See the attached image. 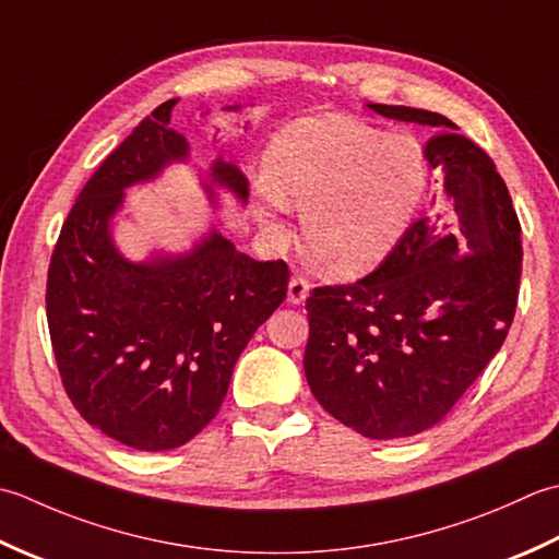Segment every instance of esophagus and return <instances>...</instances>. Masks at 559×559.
<instances>
[{
	"label": "esophagus",
	"mask_w": 559,
	"mask_h": 559,
	"mask_svg": "<svg viewBox=\"0 0 559 559\" xmlns=\"http://www.w3.org/2000/svg\"><path fill=\"white\" fill-rule=\"evenodd\" d=\"M311 284L304 277H292L289 280V289H287V301L289 304H304L306 296H309Z\"/></svg>",
	"instance_id": "esophagus-1"
}]
</instances>
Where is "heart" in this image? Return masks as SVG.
Returning a JSON list of instances; mask_svg holds the SVG:
<instances>
[{
	"mask_svg": "<svg viewBox=\"0 0 559 559\" xmlns=\"http://www.w3.org/2000/svg\"><path fill=\"white\" fill-rule=\"evenodd\" d=\"M429 188L423 146L349 118L321 116L280 130L253 180L260 224L284 236V216L301 207V234L335 275L373 270L393 253Z\"/></svg>",
	"mask_w": 559,
	"mask_h": 559,
	"instance_id": "heart-1",
	"label": "heart"
}]
</instances>
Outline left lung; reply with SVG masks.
Returning a JSON list of instances; mask_svg holds the SVG:
<instances>
[{"label": "left lung", "mask_w": 559, "mask_h": 559, "mask_svg": "<svg viewBox=\"0 0 559 559\" xmlns=\"http://www.w3.org/2000/svg\"><path fill=\"white\" fill-rule=\"evenodd\" d=\"M435 128L425 158L441 198L371 275L306 301V381L337 423L369 439L435 427L485 371L514 321L521 224L497 166L431 110L367 104Z\"/></svg>", "instance_id": "obj_1"}]
</instances>
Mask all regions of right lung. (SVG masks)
I'll return each instance as SVG.
<instances>
[{
    "label": "right lung",
    "mask_w": 559,
    "mask_h": 559,
    "mask_svg": "<svg viewBox=\"0 0 559 559\" xmlns=\"http://www.w3.org/2000/svg\"><path fill=\"white\" fill-rule=\"evenodd\" d=\"M158 106L112 152L62 224L48 270V328L64 391L88 425L124 447L168 451L219 413L234 364L287 296L282 260L260 263L210 226L190 250L130 260L112 238L124 190L152 183L190 146ZM224 110H241L226 106ZM200 186L248 202V180L216 156Z\"/></svg>",
    "instance_id": "1"
}]
</instances>
